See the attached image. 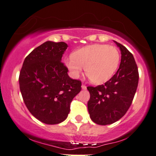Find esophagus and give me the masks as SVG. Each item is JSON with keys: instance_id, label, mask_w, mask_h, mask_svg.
I'll return each mask as SVG.
<instances>
[{"instance_id": "esophagus-1", "label": "esophagus", "mask_w": 156, "mask_h": 156, "mask_svg": "<svg viewBox=\"0 0 156 156\" xmlns=\"http://www.w3.org/2000/svg\"><path fill=\"white\" fill-rule=\"evenodd\" d=\"M81 87H82V89H86V86L84 85V84H82Z\"/></svg>"}]
</instances>
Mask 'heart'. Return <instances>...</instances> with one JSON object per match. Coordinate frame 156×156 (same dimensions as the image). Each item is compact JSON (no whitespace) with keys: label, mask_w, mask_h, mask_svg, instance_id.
Here are the masks:
<instances>
[{"label":"heart","mask_w":156,"mask_h":156,"mask_svg":"<svg viewBox=\"0 0 156 156\" xmlns=\"http://www.w3.org/2000/svg\"><path fill=\"white\" fill-rule=\"evenodd\" d=\"M119 49L107 44H93L75 51L65 59V65L74 78H78L85 68L86 76L95 84L108 81L119 67Z\"/></svg>","instance_id":"1"}]
</instances>
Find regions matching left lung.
Segmentation results:
<instances>
[{"label":"left lung","instance_id":"8db88e82","mask_svg":"<svg viewBox=\"0 0 156 156\" xmlns=\"http://www.w3.org/2000/svg\"><path fill=\"white\" fill-rule=\"evenodd\" d=\"M115 43L121 51L119 70L105 84L87 87L90 118L99 125L111 124L121 119L130 108L138 86V67L133 54L124 46Z\"/></svg>","mask_w":156,"mask_h":156}]
</instances>
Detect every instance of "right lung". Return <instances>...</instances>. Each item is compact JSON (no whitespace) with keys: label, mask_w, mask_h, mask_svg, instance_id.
<instances>
[{"label":"right lung","mask_w":156,"mask_h":156,"mask_svg":"<svg viewBox=\"0 0 156 156\" xmlns=\"http://www.w3.org/2000/svg\"><path fill=\"white\" fill-rule=\"evenodd\" d=\"M67 45L46 41L24 59L19 82L22 98L30 113L46 124L67 119L70 103L81 90V81L72 79L61 61Z\"/></svg>","instance_id":"1"}]
</instances>
